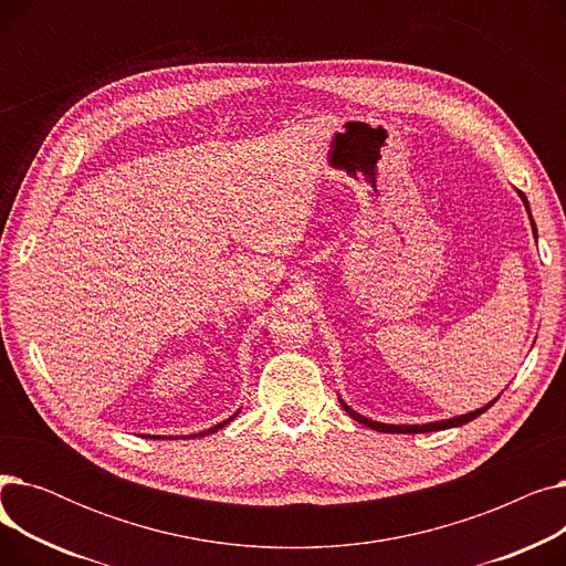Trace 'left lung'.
<instances>
[{"label": "left lung", "instance_id": "left-lung-1", "mask_svg": "<svg viewBox=\"0 0 566 566\" xmlns=\"http://www.w3.org/2000/svg\"><path fill=\"white\" fill-rule=\"evenodd\" d=\"M518 197H521V199H523V203H525V211H527V216H530V224H532V233H534V238H537V227H534V220H532V213H530V203H527V199H525V195H523L521 190H518ZM495 401H497V399H493V401H491V403H486L484 408H478V410H472V412L459 415V418L440 420V422H429V424H382V422H374V420L365 418V415H360V412H355L350 406H346V403H344V399H339L342 408L350 415V418H353L355 422H360V424H365V427H369V429H374V431H382V433H429V431H440V429L461 427V424H468V422H470V420H474V418H480V415H482L484 410H489Z\"/></svg>", "mask_w": 566, "mask_h": 566}]
</instances>
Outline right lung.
<instances>
[{
	"instance_id": "obj_1",
	"label": "right lung",
	"mask_w": 566,
	"mask_h": 566,
	"mask_svg": "<svg viewBox=\"0 0 566 566\" xmlns=\"http://www.w3.org/2000/svg\"><path fill=\"white\" fill-rule=\"evenodd\" d=\"M235 415H238V412H233V415H231V418H229V420H224V422H220V424H216V427H211V429H208V431H201V433H199V436H208V433H216V431H218V429H222V427H224V424H229V422H231V420H233V418H235ZM154 438H158V436H154ZM192 438H195V436H192Z\"/></svg>"
}]
</instances>
